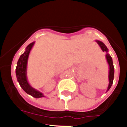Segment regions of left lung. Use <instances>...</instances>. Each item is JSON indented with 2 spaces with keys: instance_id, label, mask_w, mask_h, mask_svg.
<instances>
[{
  "instance_id": "1",
  "label": "left lung",
  "mask_w": 127,
  "mask_h": 127,
  "mask_svg": "<svg viewBox=\"0 0 127 127\" xmlns=\"http://www.w3.org/2000/svg\"><path fill=\"white\" fill-rule=\"evenodd\" d=\"M95 41L97 42L98 45H99L100 48H101V50H102L103 52L105 51L107 53L106 55H105V58H106V60H107V64L109 65V85L108 87H107V89L106 92L109 90L111 88L112 85L113 83V79H114V65H113V60H112V58L111 57L109 54L108 53V49L106 47V46L103 43L102 41H100L98 40H95Z\"/></svg>"
}]
</instances>
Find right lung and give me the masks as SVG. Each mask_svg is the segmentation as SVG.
<instances>
[{"label": "right lung", "mask_w": 127, "mask_h": 127, "mask_svg": "<svg viewBox=\"0 0 127 127\" xmlns=\"http://www.w3.org/2000/svg\"><path fill=\"white\" fill-rule=\"evenodd\" d=\"M35 42H32L27 46L25 52L20 56L17 62V66L16 68V76L17 80L22 89L29 95H31L34 98H41L45 97L42 93L37 90L29 84L27 80V63L29 54L34 45Z\"/></svg>", "instance_id": "add662e5"}]
</instances>
